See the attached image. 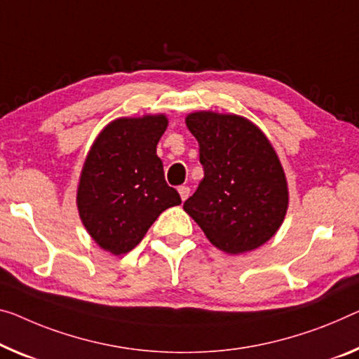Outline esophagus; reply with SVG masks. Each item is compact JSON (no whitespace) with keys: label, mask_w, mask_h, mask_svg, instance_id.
<instances>
[{"label":"esophagus","mask_w":359,"mask_h":359,"mask_svg":"<svg viewBox=\"0 0 359 359\" xmlns=\"http://www.w3.org/2000/svg\"><path fill=\"white\" fill-rule=\"evenodd\" d=\"M178 192H180L181 201H186V198L189 197L191 189H189V187H187V186H180V187H178Z\"/></svg>","instance_id":"esophagus-1"}]
</instances>
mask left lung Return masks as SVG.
<instances>
[{
	"mask_svg": "<svg viewBox=\"0 0 359 359\" xmlns=\"http://www.w3.org/2000/svg\"><path fill=\"white\" fill-rule=\"evenodd\" d=\"M187 128L198 142L203 180L184 212L207 239L231 255L271 239L289 205L287 181L263 131L241 115L194 112Z\"/></svg>",
	"mask_w": 359,
	"mask_h": 359,
	"instance_id": "left-lung-1",
	"label": "left lung"
}]
</instances>
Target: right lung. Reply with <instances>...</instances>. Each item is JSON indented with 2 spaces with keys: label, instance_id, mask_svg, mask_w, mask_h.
I'll use <instances>...</instances> for the list:
<instances>
[{
  "label": "right lung",
  "instance_id": "obj_1",
  "mask_svg": "<svg viewBox=\"0 0 359 359\" xmlns=\"http://www.w3.org/2000/svg\"><path fill=\"white\" fill-rule=\"evenodd\" d=\"M167 126L163 114L117 118L88 152L76 207L93 241L114 255L135 249L158 215L181 203L157 157Z\"/></svg>",
  "mask_w": 359,
  "mask_h": 359
}]
</instances>
